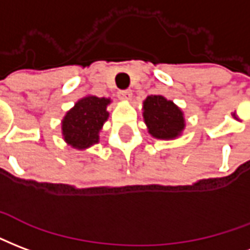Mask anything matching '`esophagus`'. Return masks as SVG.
Wrapping results in <instances>:
<instances>
[{
	"label": "esophagus",
	"instance_id": "obj_1",
	"mask_svg": "<svg viewBox=\"0 0 250 250\" xmlns=\"http://www.w3.org/2000/svg\"><path fill=\"white\" fill-rule=\"evenodd\" d=\"M118 98L123 101H129L132 98V90H120L118 92Z\"/></svg>",
	"mask_w": 250,
	"mask_h": 250
}]
</instances>
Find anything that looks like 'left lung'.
I'll list each match as a JSON object with an SVG mask.
<instances>
[{
	"label": "left lung",
	"instance_id": "left-lung-1",
	"mask_svg": "<svg viewBox=\"0 0 250 250\" xmlns=\"http://www.w3.org/2000/svg\"><path fill=\"white\" fill-rule=\"evenodd\" d=\"M143 117L149 134L157 140H176L187 125L181 107L160 94L144 100Z\"/></svg>",
	"mask_w": 250,
	"mask_h": 250
}]
</instances>
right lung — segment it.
Listing matches in <instances>:
<instances>
[{
	"label": "right lung",
	"mask_w": 250,
	"mask_h": 250,
	"mask_svg": "<svg viewBox=\"0 0 250 250\" xmlns=\"http://www.w3.org/2000/svg\"><path fill=\"white\" fill-rule=\"evenodd\" d=\"M110 103V98L92 94L80 98L61 121L63 141L78 150H85L98 144L100 132L109 118L107 105Z\"/></svg>",
	"instance_id": "obj_1"
}]
</instances>
